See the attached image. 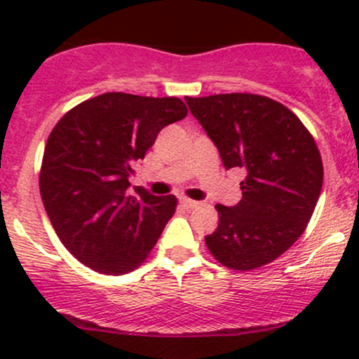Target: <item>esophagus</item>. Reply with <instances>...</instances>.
<instances>
[{"mask_svg": "<svg viewBox=\"0 0 359 359\" xmlns=\"http://www.w3.org/2000/svg\"><path fill=\"white\" fill-rule=\"evenodd\" d=\"M180 205L186 206V208H198V206H200V201L189 200V198H180Z\"/></svg>", "mask_w": 359, "mask_h": 359, "instance_id": "34e87169", "label": "esophagus"}]
</instances>
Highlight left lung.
<instances>
[{
    "label": "left lung",
    "mask_w": 359,
    "mask_h": 359,
    "mask_svg": "<svg viewBox=\"0 0 359 359\" xmlns=\"http://www.w3.org/2000/svg\"><path fill=\"white\" fill-rule=\"evenodd\" d=\"M224 166L245 172L236 206L217 205L219 226L205 238L217 262L252 271L302 236L323 186V161L309 130L283 104L255 93L186 97Z\"/></svg>",
    "instance_id": "left-lung-1"
}]
</instances>
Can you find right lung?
Segmentation results:
<instances>
[{
    "label": "right lung",
    "instance_id": "add662e5",
    "mask_svg": "<svg viewBox=\"0 0 359 359\" xmlns=\"http://www.w3.org/2000/svg\"><path fill=\"white\" fill-rule=\"evenodd\" d=\"M177 97L109 92L67 111L46 140L39 193L48 219L76 259L102 274H125L149 257L177 198L126 193L133 163L158 133L186 118Z\"/></svg>",
    "mask_w": 359,
    "mask_h": 359
}]
</instances>
